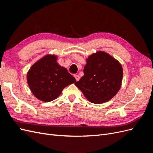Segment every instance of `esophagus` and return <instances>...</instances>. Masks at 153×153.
<instances>
[{"label": "esophagus", "instance_id": "34e87169", "mask_svg": "<svg viewBox=\"0 0 153 153\" xmlns=\"http://www.w3.org/2000/svg\"><path fill=\"white\" fill-rule=\"evenodd\" d=\"M75 76V79H76V80L78 82V80H80V76H78V75H75V76Z\"/></svg>", "mask_w": 153, "mask_h": 153}]
</instances>
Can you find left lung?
I'll list each match as a JSON object with an SVG mask.
<instances>
[{"label":"left lung","instance_id":"1","mask_svg":"<svg viewBox=\"0 0 153 153\" xmlns=\"http://www.w3.org/2000/svg\"><path fill=\"white\" fill-rule=\"evenodd\" d=\"M86 62L84 75L75 85L92 103H103L114 98L122 84L121 64L103 51L92 53Z\"/></svg>","mask_w":153,"mask_h":153}]
</instances>
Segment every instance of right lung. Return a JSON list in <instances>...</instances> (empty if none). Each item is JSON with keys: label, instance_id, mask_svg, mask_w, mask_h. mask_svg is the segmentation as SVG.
I'll return each instance as SVG.
<instances>
[{"label": "right lung", "instance_id": "add662e5", "mask_svg": "<svg viewBox=\"0 0 153 153\" xmlns=\"http://www.w3.org/2000/svg\"><path fill=\"white\" fill-rule=\"evenodd\" d=\"M57 59L55 55H45L31 66L27 75L32 94L45 102L55 100L63 89L76 82L66 68L59 65Z\"/></svg>", "mask_w": 153, "mask_h": 153}]
</instances>
